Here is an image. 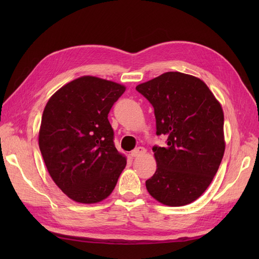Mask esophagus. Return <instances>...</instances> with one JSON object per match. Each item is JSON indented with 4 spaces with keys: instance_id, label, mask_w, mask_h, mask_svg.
Here are the masks:
<instances>
[{
    "instance_id": "obj_1",
    "label": "esophagus",
    "mask_w": 259,
    "mask_h": 259,
    "mask_svg": "<svg viewBox=\"0 0 259 259\" xmlns=\"http://www.w3.org/2000/svg\"><path fill=\"white\" fill-rule=\"evenodd\" d=\"M145 153H146V149L144 147H138L135 149V150L132 151L131 155L133 156V158H136V156H140Z\"/></svg>"
}]
</instances>
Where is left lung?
<instances>
[{
  "label": "left lung",
  "instance_id": "obj_1",
  "mask_svg": "<svg viewBox=\"0 0 259 259\" xmlns=\"http://www.w3.org/2000/svg\"><path fill=\"white\" fill-rule=\"evenodd\" d=\"M154 109L156 135L165 147L153 146L154 175L148 192L168 206H182L201 197L217 173L225 152L224 112L200 79L166 72L136 86Z\"/></svg>",
  "mask_w": 259,
  "mask_h": 259
}]
</instances>
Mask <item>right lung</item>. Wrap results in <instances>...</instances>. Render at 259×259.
Masks as SVG:
<instances>
[{"mask_svg": "<svg viewBox=\"0 0 259 259\" xmlns=\"http://www.w3.org/2000/svg\"><path fill=\"white\" fill-rule=\"evenodd\" d=\"M124 92L121 84L86 75L62 86L45 106L38 146L52 179L75 202L109 197L126 165L108 120Z\"/></svg>", "mask_w": 259, "mask_h": 259, "instance_id": "obj_1", "label": "right lung"}]
</instances>
